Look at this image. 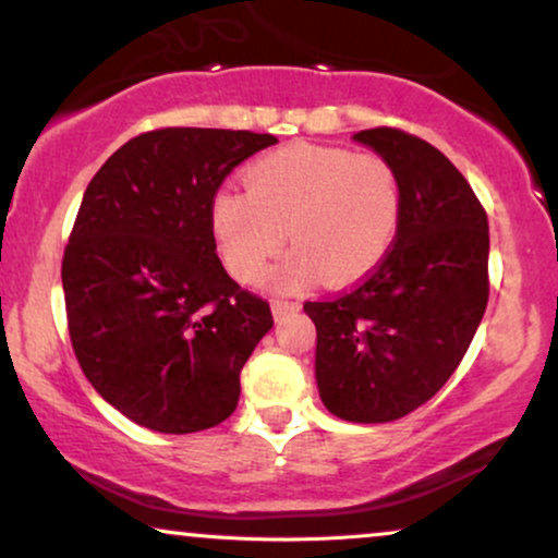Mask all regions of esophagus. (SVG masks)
<instances>
[{"label": "esophagus", "instance_id": "34e87169", "mask_svg": "<svg viewBox=\"0 0 558 558\" xmlns=\"http://www.w3.org/2000/svg\"><path fill=\"white\" fill-rule=\"evenodd\" d=\"M299 301H283V299H275L272 301V317L280 319L283 315H288V312H296L299 310Z\"/></svg>", "mask_w": 558, "mask_h": 558}]
</instances>
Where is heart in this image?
Masks as SVG:
<instances>
[{
    "mask_svg": "<svg viewBox=\"0 0 558 558\" xmlns=\"http://www.w3.org/2000/svg\"><path fill=\"white\" fill-rule=\"evenodd\" d=\"M246 191L213 198V233L226 267L241 283H259L283 252L286 230L296 252L278 283L304 288L325 275L354 283L390 252L399 230V178L383 157L341 146L293 144L243 172Z\"/></svg>",
    "mask_w": 558,
    "mask_h": 558,
    "instance_id": "obj_1",
    "label": "heart"
}]
</instances>
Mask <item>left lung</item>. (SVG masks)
<instances>
[{"instance_id":"obj_1","label":"left lung","mask_w":558,"mask_h":558,"mask_svg":"<svg viewBox=\"0 0 558 558\" xmlns=\"http://www.w3.org/2000/svg\"><path fill=\"white\" fill-rule=\"evenodd\" d=\"M393 168L401 217L393 248L354 291L306 301L315 377L345 422H390L430 401L459 367L488 306V217L435 146L396 128L354 133Z\"/></svg>"}]
</instances>
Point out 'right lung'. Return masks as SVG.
<instances>
[{"label":"right lung","instance_id":"right-lung-1","mask_svg":"<svg viewBox=\"0 0 558 558\" xmlns=\"http://www.w3.org/2000/svg\"><path fill=\"white\" fill-rule=\"evenodd\" d=\"M270 133L162 128L101 165L62 259L68 330L88 383L149 430L185 435L239 407L241 369L272 328L226 272L213 198Z\"/></svg>","mask_w":558,"mask_h":558}]
</instances>
